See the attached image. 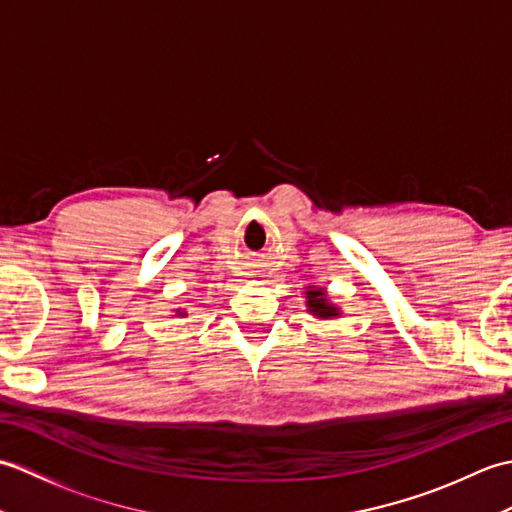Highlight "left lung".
<instances>
[{
    "label": "left lung",
    "mask_w": 512,
    "mask_h": 512,
    "mask_svg": "<svg viewBox=\"0 0 512 512\" xmlns=\"http://www.w3.org/2000/svg\"><path fill=\"white\" fill-rule=\"evenodd\" d=\"M306 308L314 319H336L341 317V308L330 301L328 290L321 286H308L306 292Z\"/></svg>",
    "instance_id": "8db88e82"
}]
</instances>
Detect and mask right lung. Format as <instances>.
Segmentation results:
<instances>
[{
  "label": "right lung",
  "instance_id": "right-lung-1",
  "mask_svg": "<svg viewBox=\"0 0 512 512\" xmlns=\"http://www.w3.org/2000/svg\"><path fill=\"white\" fill-rule=\"evenodd\" d=\"M184 314H187V312H184L182 308H176V317H184Z\"/></svg>",
  "mask_w": 512,
  "mask_h": 512
}]
</instances>
